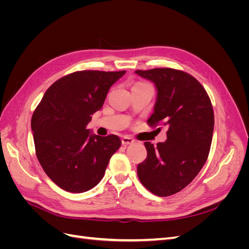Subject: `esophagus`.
Masks as SVG:
<instances>
[{"label": "esophagus", "mask_w": 249, "mask_h": 249, "mask_svg": "<svg viewBox=\"0 0 249 249\" xmlns=\"http://www.w3.org/2000/svg\"><path fill=\"white\" fill-rule=\"evenodd\" d=\"M122 143H123V145L126 146V145L133 144V143H134V140H133L132 138H130V137H126V136H124V137H123V138H122Z\"/></svg>", "instance_id": "obj_1"}]
</instances>
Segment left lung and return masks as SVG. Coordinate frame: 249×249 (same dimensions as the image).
<instances>
[{"label": "left lung", "instance_id": "obj_1", "mask_svg": "<svg viewBox=\"0 0 249 249\" xmlns=\"http://www.w3.org/2000/svg\"><path fill=\"white\" fill-rule=\"evenodd\" d=\"M155 84L157 99L149 125L168 126L164 142H145L146 159L138 164L142 185L158 196H169L189 185L205 165L214 130L212 104L200 83L172 69L136 71Z\"/></svg>", "mask_w": 249, "mask_h": 249}]
</instances>
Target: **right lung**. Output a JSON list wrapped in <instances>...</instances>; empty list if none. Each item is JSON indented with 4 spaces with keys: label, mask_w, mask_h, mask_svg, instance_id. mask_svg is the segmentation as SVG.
Returning a JSON list of instances; mask_svg holds the SVG:
<instances>
[{
    "label": "right lung",
    "mask_w": 249,
    "mask_h": 249,
    "mask_svg": "<svg viewBox=\"0 0 249 249\" xmlns=\"http://www.w3.org/2000/svg\"><path fill=\"white\" fill-rule=\"evenodd\" d=\"M123 71H83L56 81L33 113L36 156L47 176L63 190L82 193L101 182L110 158L122 145L116 135L87 129Z\"/></svg>",
    "instance_id": "add662e5"
}]
</instances>
